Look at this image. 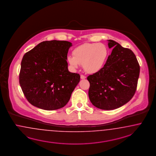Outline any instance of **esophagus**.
I'll return each instance as SVG.
<instances>
[{
  "label": "esophagus",
  "mask_w": 156,
  "mask_h": 156,
  "mask_svg": "<svg viewBox=\"0 0 156 156\" xmlns=\"http://www.w3.org/2000/svg\"><path fill=\"white\" fill-rule=\"evenodd\" d=\"M85 78H86V76H85V75H81V79H82V80H84V79H85Z\"/></svg>",
  "instance_id": "1"
}]
</instances>
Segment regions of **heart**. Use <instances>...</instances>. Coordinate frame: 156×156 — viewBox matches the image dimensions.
Here are the masks:
<instances>
[{"label":"heart","instance_id":"b5f03b06","mask_svg":"<svg viewBox=\"0 0 156 156\" xmlns=\"http://www.w3.org/2000/svg\"><path fill=\"white\" fill-rule=\"evenodd\" d=\"M73 55L67 58L71 67L76 69L81 64L87 73L95 74L105 66L108 50L105 44L86 43L75 48L73 51Z\"/></svg>","mask_w":156,"mask_h":156}]
</instances>
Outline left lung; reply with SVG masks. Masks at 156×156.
I'll return each instance as SVG.
<instances>
[{"label":"left lung","instance_id":"left-lung-1","mask_svg":"<svg viewBox=\"0 0 156 156\" xmlns=\"http://www.w3.org/2000/svg\"><path fill=\"white\" fill-rule=\"evenodd\" d=\"M113 48L104 68L89 75V98L94 106L111 110L127 103L135 94L140 66L133 52L112 40H107Z\"/></svg>","mask_w":156,"mask_h":156}]
</instances>
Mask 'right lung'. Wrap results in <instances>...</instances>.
<instances>
[{"label":"right lung","mask_w":156,"mask_h":156,"mask_svg":"<svg viewBox=\"0 0 156 156\" xmlns=\"http://www.w3.org/2000/svg\"><path fill=\"white\" fill-rule=\"evenodd\" d=\"M72 44L53 40L38 44L23 56L19 82L26 99L37 108L55 110L66 106L80 81L68 69Z\"/></svg>","instance_id":"1"}]
</instances>
